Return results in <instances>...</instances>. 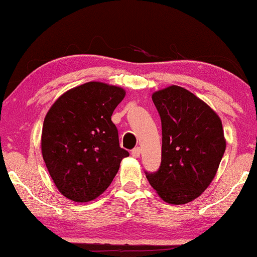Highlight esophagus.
Listing matches in <instances>:
<instances>
[{
    "label": "esophagus",
    "mask_w": 257,
    "mask_h": 257,
    "mask_svg": "<svg viewBox=\"0 0 257 257\" xmlns=\"http://www.w3.org/2000/svg\"><path fill=\"white\" fill-rule=\"evenodd\" d=\"M140 155H141L140 147H135L134 150H132V156H133V157L139 158V157H140Z\"/></svg>",
    "instance_id": "obj_1"
}]
</instances>
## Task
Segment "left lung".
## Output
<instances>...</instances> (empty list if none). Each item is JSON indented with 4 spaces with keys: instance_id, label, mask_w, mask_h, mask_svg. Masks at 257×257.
Wrapping results in <instances>:
<instances>
[{
    "instance_id": "8db88e82",
    "label": "left lung",
    "mask_w": 257,
    "mask_h": 257,
    "mask_svg": "<svg viewBox=\"0 0 257 257\" xmlns=\"http://www.w3.org/2000/svg\"><path fill=\"white\" fill-rule=\"evenodd\" d=\"M152 100L162 120V162L146 178L164 202L186 204L216 175L226 150L222 122L210 106L179 85L155 91Z\"/></svg>"
}]
</instances>
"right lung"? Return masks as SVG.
Returning a JSON list of instances; mask_svg holds the SVG:
<instances>
[{
  "label": "right lung",
  "mask_w": 257,
  "mask_h": 257,
  "mask_svg": "<svg viewBox=\"0 0 257 257\" xmlns=\"http://www.w3.org/2000/svg\"><path fill=\"white\" fill-rule=\"evenodd\" d=\"M125 90L102 82H88L65 91L44 117L41 150L57 188L77 203L95 199L111 185L120 161L111 116Z\"/></svg>",
  "instance_id": "add662e5"
}]
</instances>
